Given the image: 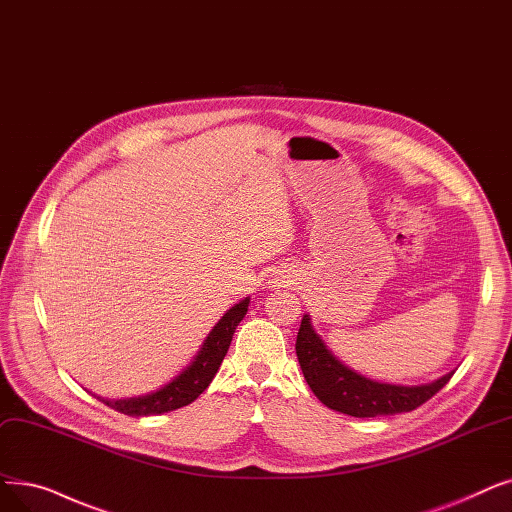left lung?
<instances>
[{"mask_svg": "<svg viewBox=\"0 0 512 512\" xmlns=\"http://www.w3.org/2000/svg\"><path fill=\"white\" fill-rule=\"evenodd\" d=\"M295 349L305 381L320 402L330 410L355 418L410 412L443 389L454 374L452 370L422 385H393L368 379V376L343 364L328 349L314 324H311L309 314H305L301 320Z\"/></svg>", "mask_w": 512, "mask_h": 512, "instance_id": "1", "label": "left lung"}]
</instances>
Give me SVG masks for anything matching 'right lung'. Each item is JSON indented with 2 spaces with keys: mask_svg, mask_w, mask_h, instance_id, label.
<instances>
[{
  "mask_svg": "<svg viewBox=\"0 0 512 512\" xmlns=\"http://www.w3.org/2000/svg\"><path fill=\"white\" fill-rule=\"evenodd\" d=\"M249 303H251V297H244L238 303H234L226 314L219 318V322L209 330V335L194 353L190 364L182 368V372H177L169 383H165L157 391H150L136 397H123V399H108L100 395L96 397L106 406L127 416H157V414H165V412L192 404L194 399L209 387L221 362H224L236 332V326L242 322L244 316H247Z\"/></svg>",
  "mask_w": 512,
  "mask_h": 512,
  "instance_id": "1",
  "label": "right lung"
}]
</instances>
